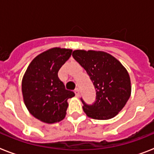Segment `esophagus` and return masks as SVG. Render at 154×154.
Masks as SVG:
<instances>
[{
  "label": "esophagus",
  "mask_w": 154,
  "mask_h": 154,
  "mask_svg": "<svg viewBox=\"0 0 154 154\" xmlns=\"http://www.w3.org/2000/svg\"><path fill=\"white\" fill-rule=\"evenodd\" d=\"M74 92H75V94L76 97H77V98L79 97L80 94H79V89H75Z\"/></svg>",
  "instance_id": "34e87169"
}]
</instances>
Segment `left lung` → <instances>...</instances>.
Segmentation results:
<instances>
[{
	"label": "left lung",
	"instance_id": "8db88e82",
	"mask_svg": "<svg viewBox=\"0 0 154 154\" xmlns=\"http://www.w3.org/2000/svg\"><path fill=\"white\" fill-rule=\"evenodd\" d=\"M75 59L87 73L96 89V102L92 106L83 103L87 116L106 120L115 117L131 96V81L126 68L109 53L94 50H75Z\"/></svg>",
	"mask_w": 154,
	"mask_h": 154
}]
</instances>
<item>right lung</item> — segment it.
Listing matches in <instances>:
<instances>
[{"label":"right lung","instance_id":"add662e5","mask_svg":"<svg viewBox=\"0 0 154 154\" xmlns=\"http://www.w3.org/2000/svg\"><path fill=\"white\" fill-rule=\"evenodd\" d=\"M72 50L55 47L37 55L27 68L21 82L23 100L28 112L43 123H58L65 117L68 99L75 96L65 89L58 72Z\"/></svg>","mask_w":154,"mask_h":154}]
</instances>
